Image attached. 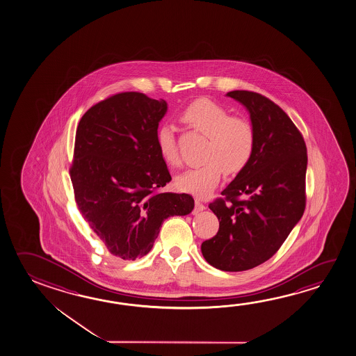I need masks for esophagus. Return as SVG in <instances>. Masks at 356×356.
<instances>
[{
	"label": "esophagus",
	"instance_id": "34e87169",
	"mask_svg": "<svg viewBox=\"0 0 356 356\" xmlns=\"http://www.w3.org/2000/svg\"><path fill=\"white\" fill-rule=\"evenodd\" d=\"M205 209L204 204L200 202V199H195V207H194V213H198V211H203Z\"/></svg>",
	"mask_w": 356,
	"mask_h": 356
}]
</instances>
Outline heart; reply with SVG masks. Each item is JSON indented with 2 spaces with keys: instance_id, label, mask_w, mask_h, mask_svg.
<instances>
[{
  "instance_id": "obj_1",
  "label": "heart",
  "mask_w": 356,
  "mask_h": 356,
  "mask_svg": "<svg viewBox=\"0 0 356 356\" xmlns=\"http://www.w3.org/2000/svg\"><path fill=\"white\" fill-rule=\"evenodd\" d=\"M179 121L193 132L208 139L204 164L188 169L177 177L175 186L186 193L203 198L213 192L225 175H235L245 168L253 157L255 133L244 118L230 115L229 111L209 98H198L189 103L179 115ZM159 156L170 168L181 163L175 131L163 124L156 133Z\"/></svg>"
}]
</instances>
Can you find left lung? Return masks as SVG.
<instances>
[{
  "label": "left lung",
  "mask_w": 356,
  "mask_h": 356,
  "mask_svg": "<svg viewBox=\"0 0 356 356\" xmlns=\"http://www.w3.org/2000/svg\"><path fill=\"white\" fill-rule=\"evenodd\" d=\"M250 113L253 157L209 208L219 229L202 243L211 266L252 269L270 259L300 220L307 204V145L300 131L277 104L252 90H232Z\"/></svg>",
  "instance_id": "left-lung-1"
}]
</instances>
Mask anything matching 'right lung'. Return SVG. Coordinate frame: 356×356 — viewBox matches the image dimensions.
Returning a JSON list of instances; mask_svg holds the SVG:
<instances>
[{
  "label": "right lung",
  "mask_w": 356,
  "mask_h": 356,
  "mask_svg": "<svg viewBox=\"0 0 356 356\" xmlns=\"http://www.w3.org/2000/svg\"><path fill=\"white\" fill-rule=\"evenodd\" d=\"M164 99L121 92L79 121L70 167L74 200L90 229L118 260L149 253L163 222L193 211L186 193H162L172 177L156 145Z\"/></svg>",
  "instance_id": "right-lung-1"
}]
</instances>
